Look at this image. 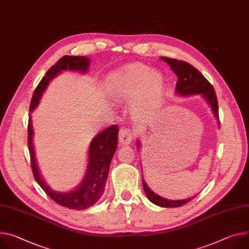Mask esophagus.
I'll use <instances>...</instances> for the list:
<instances>
[{
  "instance_id": "obj_1",
  "label": "esophagus",
  "mask_w": 249,
  "mask_h": 249,
  "mask_svg": "<svg viewBox=\"0 0 249 249\" xmlns=\"http://www.w3.org/2000/svg\"><path fill=\"white\" fill-rule=\"evenodd\" d=\"M135 137V134L134 132L130 129V128H121L119 131V135H118V138H119V142L122 145H128L131 143V141L133 140V138Z\"/></svg>"
}]
</instances>
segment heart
<instances>
[{
    "label": "heart",
    "instance_id": "b5f03b06",
    "mask_svg": "<svg viewBox=\"0 0 249 249\" xmlns=\"http://www.w3.org/2000/svg\"><path fill=\"white\" fill-rule=\"evenodd\" d=\"M113 85L116 97L121 100L139 96L134 111L138 116H143L160 100L163 77L145 64L134 63L114 76Z\"/></svg>",
    "mask_w": 249,
    "mask_h": 249
}]
</instances>
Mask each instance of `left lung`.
Masks as SVG:
<instances>
[{
  "mask_svg": "<svg viewBox=\"0 0 249 249\" xmlns=\"http://www.w3.org/2000/svg\"><path fill=\"white\" fill-rule=\"evenodd\" d=\"M165 60L172 69V71L178 76V82L176 87V92L179 95H193V94H201L203 97L207 99L210 105L213 108V111L216 118H218V103L214 89L213 85L209 82V80L203 76L196 67L192 64L183 61L178 60L176 58H169L166 56L161 57ZM143 188L145 191L146 196L148 198L155 203V205L163 207V208H178L182 207L189 201H191L196 196L187 198V199H180V200H171L164 198L160 196L156 195L152 192L149 187L146 185L145 180L142 178Z\"/></svg>",
  "mask_w": 249,
  "mask_h": 249,
  "instance_id": "obj_1",
  "label": "left lung"
}]
</instances>
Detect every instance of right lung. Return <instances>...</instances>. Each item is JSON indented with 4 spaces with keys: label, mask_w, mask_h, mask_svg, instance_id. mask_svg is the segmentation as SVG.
<instances>
[{
    "label": "right lung",
    "mask_w": 249,
    "mask_h": 249,
    "mask_svg": "<svg viewBox=\"0 0 249 249\" xmlns=\"http://www.w3.org/2000/svg\"><path fill=\"white\" fill-rule=\"evenodd\" d=\"M89 59L86 56H62L54 65L51 67L35 89L30 104V111L32 112L37 106L44 89L47 88L49 82L55 75L62 71H78L83 72L87 71ZM118 131L119 127L114 124L101 131L97 135L89 147L88 166L82 183L76 189L71 192L61 193L50 189V187L44 183L43 178L39 174L35 158L33 145L34 132L30 116L28 123V146L32 171L37 184L53 200L64 208L82 211L93 206L104 193L110 163L117 150Z\"/></svg>",
    "instance_id": "1"
}]
</instances>
